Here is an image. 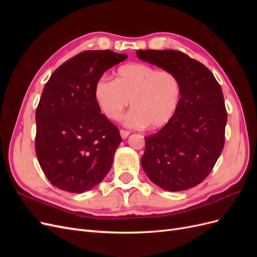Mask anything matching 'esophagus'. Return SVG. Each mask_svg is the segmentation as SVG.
Masks as SVG:
<instances>
[{"label":"esophagus","instance_id":"34e87169","mask_svg":"<svg viewBox=\"0 0 257 257\" xmlns=\"http://www.w3.org/2000/svg\"><path fill=\"white\" fill-rule=\"evenodd\" d=\"M130 133H131V132H128V131H125V130H120V135H121V137H122L123 139H125V138L130 135Z\"/></svg>","mask_w":257,"mask_h":257}]
</instances>
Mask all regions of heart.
Wrapping results in <instances>:
<instances>
[{"label":"heart","mask_w":257,"mask_h":257,"mask_svg":"<svg viewBox=\"0 0 257 257\" xmlns=\"http://www.w3.org/2000/svg\"><path fill=\"white\" fill-rule=\"evenodd\" d=\"M182 96V82L169 69L159 71L145 63L119 67L115 79L102 76L94 87L99 109L110 120H118L128 106L124 122L130 127H160L172 120Z\"/></svg>","instance_id":"obj_1"}]
</instances>
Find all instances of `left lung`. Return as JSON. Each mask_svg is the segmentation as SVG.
<instances>
[{
	"mask_svg": "<svg viewBox=\"0 0 257 257\" xmlns=\"http://www.w3.org/2000/svg\"><path fill=\"white\" fill-rule=\"evenodd\" d=\"M137 57L175 72L182 82L175 115L157 134L146 136L142 166L166 191H184L211 173L225 143L227 111L221 85L200 62L177 50H138Z\"/></svg>",
	"mask_w": 257,
	"mask_h": 257,
	"instance_id": "obj_1",
	"label": "left lung"
}]
</instances>
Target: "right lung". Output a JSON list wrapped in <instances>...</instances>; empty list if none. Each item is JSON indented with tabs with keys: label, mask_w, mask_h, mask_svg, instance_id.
<instances>
[{
	"label": "right lung",
	"mask_w": 257,
	"mask_h": 257,
	"mask_svg": "<svg viewBox=\"0 0 257 257\" xmlns=\"http://www.w3.org/2000/svg\"><path fill=\"white\" fill-rule=\"evenodd\" d=\"M127 58L111 50H88L53 72L36 108L35 152L56 188L82 193L109 172L119 130L100 109L94 87L103 74Z\"/></svg>",
	"instance_id": "1"
}]
</instances>
